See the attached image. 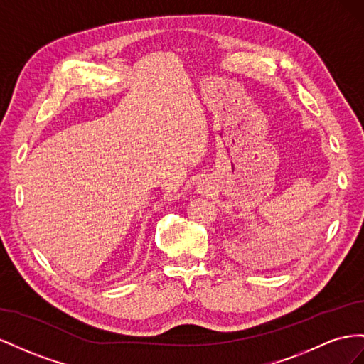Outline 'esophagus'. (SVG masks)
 <instances>
[{"label":"esophagus","mask_w":364,"mask_h":364,"mask_svg":"<svg viewBox=\"0 0 364 364\" xmlns=\"http://www.w3.org/2000/svg\"><path fill=\"white\" fill-rule=\"evenodd\" d=\"M200 191H201V192H205V191H207V188H204V186H201Z\"/></svg>","instance_id":"1"}]
</instances>
